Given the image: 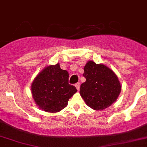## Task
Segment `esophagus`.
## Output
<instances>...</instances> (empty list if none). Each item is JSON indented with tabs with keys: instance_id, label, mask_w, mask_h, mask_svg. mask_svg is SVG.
<instances>
[{
	"instance_id": "34e87169",
	"label": "esophagus",
	"mask_w": 147,
	"mask_h": 147,
	"mask_svg": "<svg viewBox=\"0 0 147 147\" xmlns=\"http://www.w3.org/2000/svg\"><path fill=\"white\" fill-rule=\"evenodd\" d=\"M80 86H81V84H80V83H77L76 84V87L77 88L78 90H80Z\"/></svg>"
}]
</instances>
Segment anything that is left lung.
<instances>
[{
  "label": "left lung",
  "instance_id": "left-lung-1",
  "mask_svg": "<svg viewBox=\"0 0 147 147\" xmlns=\"http://www.w3.org/2000/svg\"><path fill=\"white\" fill-rule=\"evenodd\" d=\"M84 70L86 81L81 85L80 94L87 106L102 111L116 102L121 92V84L113 70L92 60L86 63Z\"/></svg>",
  "mask_w": 147,
  "mask_h": 147
}]
</instances>
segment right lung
Returning a JSON list of instances; mask_svg holds the SVG:
<instances>
[{"instance_id":"right-lung-1","label":"right lung","mask_w":147,"mask_h":147,"mask_svg":"<svg viewBox=\"0 0 147 147\" xmlns=\"http://www.w3.org/2000/svg\"><path fill=\"white\" fill-rule=\"evenodd\" d=\"M77 92L69 84V73L60 64L50 65L42 70L33 81L31 93L36 104L45 112L56 113L65 108L68 101Z\"/></svg>"}]
</instances>
